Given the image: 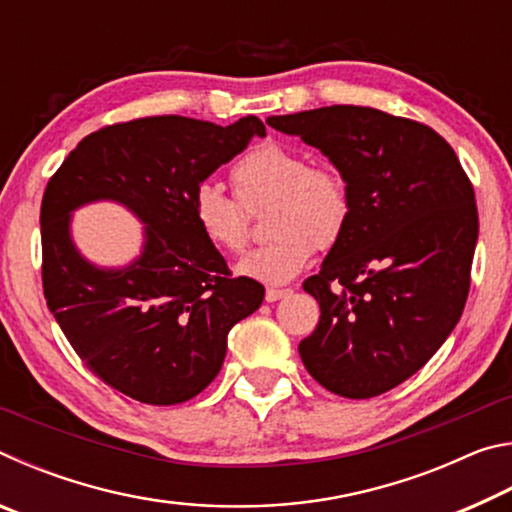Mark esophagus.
<instances>
[{"label":"esophagus","instance_id":"obj_1","mask_svg":"<svg viewBox=\"0 0 512 512\" xmlns=\"http://www.w3.org/2000/svg\"><path fill=\"white\" fill-rule=\"evenodd\" d=\"M291 293V289H266V302H277V300H282V298H287Z\"/></svg>","mask_w":512,"mask_h":512}]
</instances>
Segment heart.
Listing matches in <instances>:
<instances>
[{
	"mask_svg": "<svg viewBox=\"0 0 512 512\" xmlns=\"http://www.w3.org/2000/svg\"><path fill=\"white\" fill-rule=\"evenodd\" d=\"M236 198L205 180L192 194L198 232L221 253H239L248 241V210L271 203L266 232L273 239L239 259L237 273L264 284H287L307 268L316 248L341 239L350 221V192L343 176L325 164H309L291 146L266 142L232 167Z\"/></svg>",
	"mask_w": 512,
	"mask_h": 512,
	"instance_id": "1",
	"label": "heart"
}]
</instances>
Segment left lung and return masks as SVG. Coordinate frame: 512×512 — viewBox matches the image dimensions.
<instances>
[{"instance_id":"left-lung-1","label":"left lung","mask_w":512,"mask_h":512,"mask_svg":"<svg viewBox=\"0 0 512 512\" xmlns=\"http://www.w3.org/2000/svg\"><path fill=\"white\" fill-rule=\"evenodd\" d=\"M334 164L352 210L302 289L320 320L300 359L350 400L391 391L452 334L470 291L479 214L456 153L433 128L363 106L268 117Z\"/></svg>"}]
</instances>
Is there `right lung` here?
I'll return each mask as SVG.
<instances>
[{"instance_id": "right-lung-1", "label": "right lung", "mask_w": 512, "mask_h": 512, "mask_svg": "<svg viewBox=\"0 0 512 512\" xmlns=\"http://www.w3.org/2000/svg\"><path fill=\"white\" fill-rule=\"evenodd\" d=\"M266 128L178 115L106 126L79 142L42 196V287L67 341L94 375L137 402L169 406L219 375L228 332L253 314L264 287L232 277L198 232L192 194ZM97 200L145 223L143 253L97 267L71 239V214Z\"/></svg>"}]
</instances>
